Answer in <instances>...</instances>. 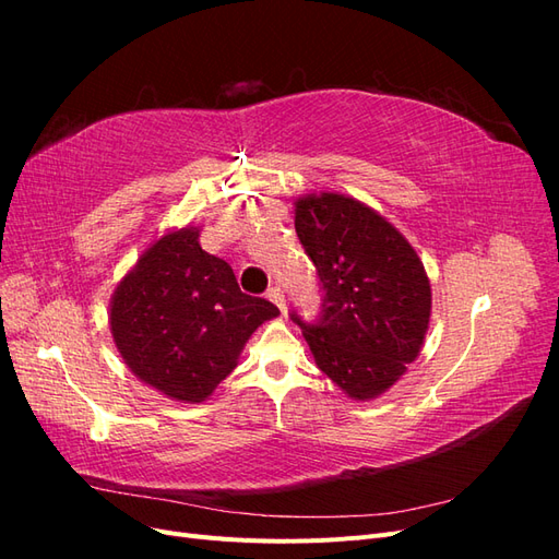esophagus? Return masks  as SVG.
Instances as JSON below:
<instances>
[{"label": "esophagus", "mask_w": 559, "mask_h": 559, "mask_svg": "<svg viewBox=\"0 0 559 559\" xmlns=\"http://www.w3.org/2000/svg\"><path fill=\"white\" fill-rule=\"evenodd\" d=\"M267 300H273L275 302V306L284 312V308H286V298H284V294H282V289H280V286H270V289H267Z\"/></svg>", "instance_id": "obj_1"}]
</instances>
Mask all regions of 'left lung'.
<instances>
[{"label":"left lung","mask_w":559,"mask_h":559,"mask_svg":"<svg viewBox=\"0 0 559 559\" xmlns=\"http://www.w3.org/2000/svg\"><path fill=\"white\" fill-rule=\"evenodd\" d=\"M296 235L324 298L302 329L314 361L352 399H376L415 361L431 286L408 240L359 200L321 193L296 202Z\"/></svg>","instance_id":"1"}]
</instances>
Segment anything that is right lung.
<instances>
[{"label":"right lung","mask_w":559,"mask_h":559,"mask_svg":"<svg viewBox=\"0 0 559 559\" xmlns=\"http://www.w3.org/2000/svg\"><path fill=\"white\" fill-rule=\"evenodd\" d=\"M198 228L151 245L111 298V333L128 368L165 396L200 403L230 376L273 302L240 292L233 267L200 247Z\"/></svg>","instance_id":"obj_1"}]
</instances>
